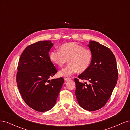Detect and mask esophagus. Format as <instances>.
<instances>
[{
  "instance_id": "34e87169",
  "label": "esophagus",
  "mask_w": 130,
  "mask_h": 130,
  "mask_svg": "<svg viewBox=\"0 0 130 130\" xmlns=\"http://www.w3.org/2000/svg\"><path fill=\"white\" fill-rule=\"evenodd\" d=\"M71 80V78H69V77H65L64 78V80L66 81H69Z\"/></svg>"
}]
</instances>
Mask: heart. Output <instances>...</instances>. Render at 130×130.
Masks as SVG:
<instances>
[{
	"label": "heart",
	"mask_w": 130,
	"mask_h": 130,
	"mask_svg": "<svg viewBox=\"0 0 130 130\" xmlns=\"http://www.w3.org/2000/svg\"><path fill=\"white\" fill-rule=\"evenodd\" d=\"M50 61L59 67H63L67 61L69 64L59 73L61 76H70L77 71L85 72L89 67L93 58L92 51L75 43L63 44L60 50H54L49 54Z\"/></svg>",
	"instance_id": "b5f03b06"
}]
</instances>
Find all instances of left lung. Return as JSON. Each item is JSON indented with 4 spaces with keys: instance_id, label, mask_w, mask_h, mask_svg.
<instances>
[{
    "instance_id": "1",
    "label": "left lung",
    "mask_w": 130,
    "mask_h": 130,
    "mask_svg": "<svg viewBox=\"0 0 130 130\" xmlns=\"http://www.w3.org/2000/svg\"><path fill=\"white\" fill-rule=\"evenodd\" d=\"M88 46L93 53L91 64L78 76L88 83H82L75 78V93L82 108L94 111L104 107L111 97L118 73L116 58L111 50L95 41H90Z\"/></svg>"
}]
</instances>
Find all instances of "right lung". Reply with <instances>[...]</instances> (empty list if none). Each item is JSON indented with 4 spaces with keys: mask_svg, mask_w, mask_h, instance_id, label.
Here are the masks:
<instances>
[{
    "mask_svg": "<svg viewBox=\"0 0 130 130\" xmlns=\"http://www.w3.org/2000/svg\"><path fill=\"white\" fill-rule=\"evenodd\" d=\"M50 41H38L27 46L17 67L16 82L25 103L38 112L48 111L56 104L64 79L49 80L57 70L50 61Z\"/></svg>",
    "mask_w": 130,
    "mask_h": 130,
    "instance_id": "obj_1",
    "label": "right lung"
}]
</instances>
